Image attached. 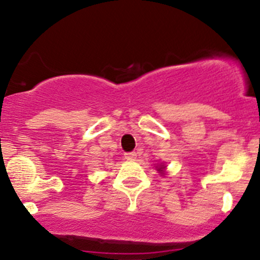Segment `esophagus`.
Here are the masks:
<instances>
[{
    "instance_id": "34e87169",
    "label": "esophagus",
    "mask_w": 260,
    "mask_h": 260,
    "mask_svg": "<svg viewBox=\"0 0 260 260\" xmlns=\"http://www.w3.org/2000/svg\"><path fill=\"white\" fill-rule=\"evenodd\" d=\"M124 157H126L127 160H134L137 157V154L132 151V153H126L124 154Z\"/></svg>"
}]
</instances>
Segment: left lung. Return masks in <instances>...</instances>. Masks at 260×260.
<instances>
[{"instance_id": "obj_1", "label": "left lung", "mask_w": 260, "mask_h": 260, "mask_svg": "<svg viewBox=\"0 0 260 260\" xmlns=\"http://www.w3.org/2000/svg\"><path fill=\"white\" fill-rule=\"evenodd\" d=\"M165 168H166V166L164 165V164H160V165L156 166V170H157V171H159V174H160L161 176L165 175Z\"/></svg>"}]
</instances>
